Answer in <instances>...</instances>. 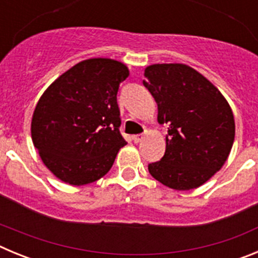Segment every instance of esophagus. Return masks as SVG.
Here are the masks:
<instances>
[{
  "mask_svg": "<svg viewBox=\"0 0 258 258\" xmlns=\"http://www.w3.org/2000/svg\"><path fill=\"white\" fill-rule=\"evenodd\" d=\"M143 138H145V137H143V134H136V136H133V142L140 143V142H142Z\"/></svg>",
  "mask_w": 258,
  "mask_h": 258,
  "instance_id": "34e87169",
  "label": "esophagus"
}]
</instances>
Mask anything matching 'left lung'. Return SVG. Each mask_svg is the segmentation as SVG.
I'll return each instance as SVG.
<instances>
[{"label": "left lung", "instance_id": "8db88e82", "mask_svg": "<svg viewBox=\"0 0 258 258\" xmlns=\"http://www.w3.org/2000/svg\"><path fill=\"white\" fill-rule=\"evenodd\" d=\"M143 85L157 103V121L168 124L165 154L149 164L156 181L186 191L206 183L222 168L235 138L231 107L194 68L181 63L152 64Z\"/></svg>", "mask_w": 258, "mask_h": 258}]
</instances>
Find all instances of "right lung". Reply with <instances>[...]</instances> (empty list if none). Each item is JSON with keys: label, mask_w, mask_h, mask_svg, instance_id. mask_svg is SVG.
I'll use <instances>...</instances> for the list:
<instances>
[{"label": "right lung", "mask_w": 258, "mask_h": 258, "mask_svg": "<svg viewBox=\"0 0 258 258\" xmlns=\"http://www.w3.org/2000/svg\"><path fill=\"white\" fill-rule=\"evenodd\" d=\"M127 76L121 61L86 59L41 95L32 116V141L56 178L83 186L111 169L118 150L126 145L118 131L117 92Z\"/></svg>", "instance_id": "obj_1"}]
</instances>
